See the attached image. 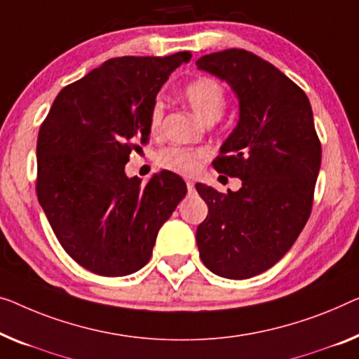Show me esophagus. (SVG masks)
<instances>
[{
    "mask_svg": "<svg viewBox=\"0 0 359 359\" xmlns=\"http://www.w3.org/2000/svg\"><path fill=\"white\" fill-rule=\"evenodd\" d=\"M187 190H189V194H194L195 191V184L191 180H187Z\"/></svg>",
    "mask_w": 359,
    "mask_h": 359,
    "instance_id": "34e87169",
    "label": "esophagus"
}]
</instances>
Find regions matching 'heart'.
Here are the masks:
<instances>
[{"label":"heart","mask_w":359,"mask_h":359,"mask_svg":"<svg viewBox=\"0 0 359 359\" xmlns=\"http://www.w3.org/2000/svg\"><path fill=\"white\" fill-rule=\"evenodd\" d=\"M185 98L190 108L201 121L219 119L226 109V92L224 87L214 79L201 77L191 82L185 88ZM163 104L156 101L149 112V126L153 130L161 126ZM206 151L203 149H185V148H168L159 153L158 161L164 168L177 170L185 175H195L200 170L203 161L206 159Z\"/></svg>","instance_id":"b5f03b06"}]
</instances>
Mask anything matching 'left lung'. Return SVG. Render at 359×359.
Returning a JSON list of instances; mask_svg holds the SVG:
<instances>
[{"label": "left lung", "instance_id": "8db88e82", "mask_svg": "<svg viewBox=\"0 0 359 359\" xmlns=\"http://www.w3.org/2000/svg\"><path fill=\"white\" fill-rule=\"evenodd\" d=\"M196 67L237 96V126L212 164L242 180V189L229 194L195 185L208 205L196 245L216 276L250 279L292 248L311 212L320 168L313 109L297 83L250 51L212 53Z\"/></svg>", "mask_w": 359, "mask_h": 359}]
</instances>
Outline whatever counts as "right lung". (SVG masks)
Masks as SVG:
<instances>
[{
    "label": "right lung",
    "mask_w": 359,
    "mask_h": 359,
    "mask_svg": "<svg viewBox=\"0 0 359 359\" xmlns=\"http://www.w3.org/2000/svg\"><path fill=\"white\" fill-rule=\"evenodd\" d=\"M190 57L106 61L64 87L40 127L36 196L62 248L95 274L140 271L187 194L177 174L161 170L142 185L127 177L126 164L148 140L158 92Z\"/></svg>",
    "instance_id": "right-lung-1"
}]
</instances>
